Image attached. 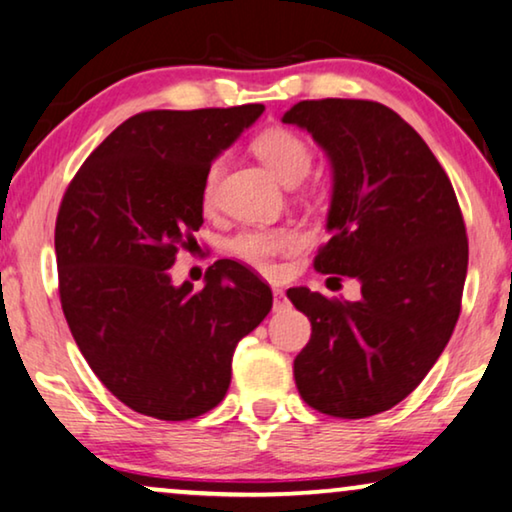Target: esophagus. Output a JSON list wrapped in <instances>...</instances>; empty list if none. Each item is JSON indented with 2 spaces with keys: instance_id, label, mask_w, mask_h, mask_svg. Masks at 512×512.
Wrapping results in <instances>:
<instances>
[{
  "instance_id": "obj_1",
  "label": "esophagus",
  "mask_w": 512,
  "mask_h": 512,
  "mask_svg": "<svg viewBox=\"0 0 512 512\" xmlns=\"http://www.w3.org/2000/svg\"><path fill=\"white\" fill-rule=\"evenodd\" d=\"M287 306H290V301H287L285 292L278 290V287H273V311L280 313V311H285Z\"/></svg>"
}]
</instances>
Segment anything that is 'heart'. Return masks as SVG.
Returning a JSON list of instances; mask_svg holds the SVG:
<instances>
[{
	"instance_id": "obj_1",
	"label": "heart",
	"mask_w": 512,
	"mask_h": 512,
	"mask_svg": "<svg viewBox=\"0 0 512 512\" xmlns=\"http://www.w3.org/2000/svg\"><path fill=\"white\" fill-rule=\"evenodd\" d=\"M255 155L266 164L278 181L287 185L299 183L313 164V150L308 146L304 136L287 127H271L259 132L253 139ZM218 178H220V162H213L206 169L204 181H201V204L211 208L218 197ZM304 236L297 227L292 225H276V227H248L241 229L229 239L227 248L234 257L246 262L255 269H271L273 259L301 248Z\"/></svg>"
}]
</instances>
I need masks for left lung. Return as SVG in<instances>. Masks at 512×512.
<instances>
[{
	"instance_id": "obj_1",
	"label": "left lung",
	"mask_w": 512,
	"mask_h": 512,
	"mask_svg": "<svg viewBox=\"0 0 512 512\" xmlns=\"http://www.w3.org/2000/svg\"><path fill=\"white\" fill-rule=\"evenodd\" d=\"M283 122L306 129L334 171L331 239L313 266L362 285L359 301L287 290L313 327L297 390L331 417L383 413L422 383L462 311L469 241L455 190L422 136L378 102L311 99Z\"/></svg>"
}]
</instances>
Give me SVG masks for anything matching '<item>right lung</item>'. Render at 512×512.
<instances>
[{
    "mask_svg": "<svg viewBox=\"0 0 512 512\" xmlns=\"http://www.w3.org/2000/svg\"><path fill=\"white\" fill-rule=\"evenodd\" d=\"M262 111L136 113L64 192L55 222L64 318L95 376L136 413L181 422L218 406L236 343L271 311V287L234 259L208 269L199 292L169 276L204 225L206 169Z\"/></svg>",
    "mask_w": 512,
    "mask_h": 512,
    "instance_id": "obj_1",
    "label": "right lung"
}]
</instances>
